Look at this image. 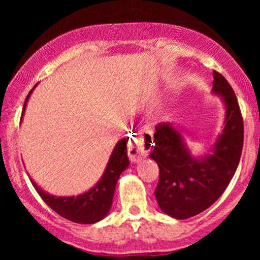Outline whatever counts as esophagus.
<instances>
[{
  "label": "esophagus",
  "instance_id": "obj_1",
  "mask_svg": "<svg viewBox=\"0 0 260 260\" xmlns=\"http://www.w3.org/2000/svg\"><path fill=\"white\" fill-rule=\"evenodd\" d=\"M147 153L148 149L145 147L144 142L134 140V142H129V144H128V155H129V159L134 162H138V161L144 159Z\"/></svg>",
  "mask_w": 260,
  "mask_h": 260
}]
</instances>
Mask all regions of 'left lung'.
<instances>
[{"label": "left lung", "mask_w": 260, "mask_h": 260, "mask_svg": "<svg viewBox=\"0 0 260 260\" xmlns=\"http://www.w3.org/2000/svg\"><path fill=\"white\" fill-rule=\"evenodd\" d=\"M211 92L225 107L223 129L207 154L194 156L182 128L172 123L156 127L150 159L156 161L160 178L155 189L157 204L166 215L184 220L201 214L221 197L234 177L243 147V120L231 85L214 71Z\"/></svg>", "instance_id": "1"}]
</instances>
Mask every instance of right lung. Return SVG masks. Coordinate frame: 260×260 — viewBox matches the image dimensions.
<instances>
[{"label": "right lung", "mask_w": 260, "mask_h": 260, "mask_svg": "<svg viewBox=\"0 0 260 260\" xmlns=\"http://www.w3.org/2000/svg\"><path fill=\"white\" fill-rule=\"evenodd\" d=\"M34 88L29 91L24 101L22 118L24 116L26 104H28V100ZM126 144L127 140L123 138L115 145L111 155H110V159L107 161L105 171H104L100 180L96 182L94 187H91L90 189L82 193V194L70 197L52 196L45 192L43 188L39 187L37 182L32 181L31 177H29V180L37 189L39 196L43 198V201L52 210H55L58 215L77 223H96L109 214L120 175L131 164L127 156Z\"/></svg>", "instance_id": "obj_1"}]
</instances>
